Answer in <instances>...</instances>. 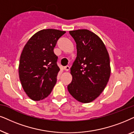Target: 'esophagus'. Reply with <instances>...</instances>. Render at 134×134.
<instances>
[{
  "label": "esophagus",
  "mask_w": 134,
  "mask_h": 134,
  "mask_svg": "<svg viewBox=\"0 0 134 134\" xmlns=\"http://www.w3.org/2000/svg\"><path fill=\"white\" fill-rule=\"evenodd\" d=\"M64 70L65 71H69L70 70V67L69 66H65V67H64Z\"/></svg>",
  "instance_id": "34e87169"
}]
</instances>
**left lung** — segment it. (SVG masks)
<instances>
[{"label":"left lung","mask_w":134,"mask_h":134,"mask_svg":"<svg viewBox=\"0 0 134 134\" xmlns=\"http://www.w3.org/2000/svg\"><path fill=\"white\" fill-rule=\"evenodd\" d=\"M69 33L76 42L77 54L67 89L76 100L90 103L99 97L109 80V54L102 40L92 32L78 29Z\"/></svg>","instance_id":"1"}]
</instances>
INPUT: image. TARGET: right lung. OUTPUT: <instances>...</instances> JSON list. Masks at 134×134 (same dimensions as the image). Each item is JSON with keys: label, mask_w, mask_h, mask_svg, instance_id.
I'll use <instances>...</instances> for the list:
<instances>
[{"label": "right lung", "mask_w": 134, "mask_h": 134, "mask_svg": "<svg viewBox=\"0 0 134 134\" xmlns=\"http://www.w3.org/2000/svg\"><path fill=\"white\" fill-rule=\"evenodd\" d=\"M65 31L53 29L37 32L25 44L20 56L19 76L28 97L38 101L48 97L57 81L60 69L53 49Z\"/></svg>", "instance_id": "add662e5"}]
</instances>
